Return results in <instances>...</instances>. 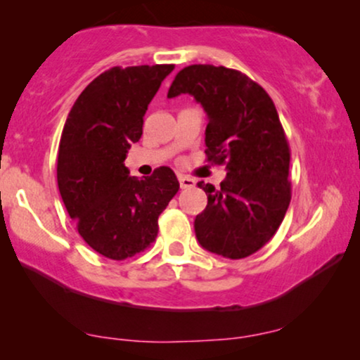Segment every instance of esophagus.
Masks as SVG:
<instances>
[{"label": "esophagus", "mask_w": 360, "mask_h": 360, "mask_svg": "<svg viewBox=\"0 0 360 360\" xmlns=\"http://www.w3.org/2000/svg\"><path fill=\"white\" fill-rule=\"evenodd\" d=\"M179 181H180V188L181 190H190V188H193V186H195V180L190 179V176L180 175Z\"/></svg>", "instance_id": "1"}]
</instances>
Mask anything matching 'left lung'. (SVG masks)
I'll return each instance as SVG.
<instances>
[{"instance_id":"obj_1","label":"left lung","mask_w":360,"mask_h":360,"mask_svg":"<svg viewBox=\"0 0 360 360\" xmlns=\"http://www.w3.org/2000/svg\"><path fill=\"white\" fill-rule=\"evenodd\" d=\"M181 93L203 106L205 154L228 170L218 190L198 181L208 205L195 218L196 239L210 252L244 259L274 238L292 200L290 147L278 112L262 86L233 68L185 67L167 96Z\"/></svg>"}]
</instances>
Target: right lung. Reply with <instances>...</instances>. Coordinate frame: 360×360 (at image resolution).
<instances>
[{
    "label": "right lung",
    "mask_w": 360,
    "mask_h": 360,
    "mask_svg": "<svg viewBox=\"0 0 360 360\" xmlns=\"http://www.w3.org/2000/svg\"><path fill=\"white\" fill-rule=\"evenodd\" d=\"M174 65L112 67L77 98L63 126L57 184L83 240L112 260L154 243L159 216L180 188L174 170L129 176L131 144L142 136L147 106Z\"/></svg>",
    "instance_id": "1"
}]
</instances>
